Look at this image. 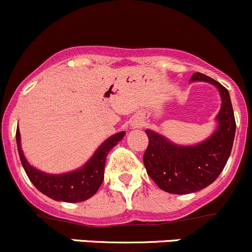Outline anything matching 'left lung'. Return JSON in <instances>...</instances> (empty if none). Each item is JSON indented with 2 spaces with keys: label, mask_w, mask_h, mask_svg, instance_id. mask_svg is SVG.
I'll return each mask as SVG.
<instances>
[{
  "label": "left lung",
  "mask_w": 252,
  "mask_h": 252,
  "mask_svg": "<svg viewBox=\"0 0 252 252\" xmlns=\"http://www.w3.org/2000/svg\"><path fill=\"white\" fill-rule=\"evenodd\" d=\"M190 81L209 82L219 88L222 105L217 130L206 141L195 146H176L155 131L146 130L148 146L144 164L148 176L159 189L174 194H187L205 189L223 170L235 135V118L229 93L209 76L195 72Z\"/></svg>",
  "instance_id": "8db88e82"
}]
</instances>
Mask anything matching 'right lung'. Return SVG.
Wrapping results in <instances>:
<instances>
[{"label":"right lung","mask_w":252,"mask_h":252,"mask_svg":"<svg viewBox=\"0 0 252 252\" xmlns=\"http://www.w3.org/2000/svg\"><path fill=\"white\" fill-rule=\"evenodd\" d=\"M124 134H126L124 131H121L106 140L104 144L97 148L92 159L82 169L62 175L44 174L32 168L26 161L23 151H21L19 129H17L15 139H17L18 152H19L23 168L33 186L39 192L54 200L78 203L93 197L101 186L102 181H104L105 160L107 153L123 139Z\"/></svg>","instance_id":"add662e5"}]
</instances>
